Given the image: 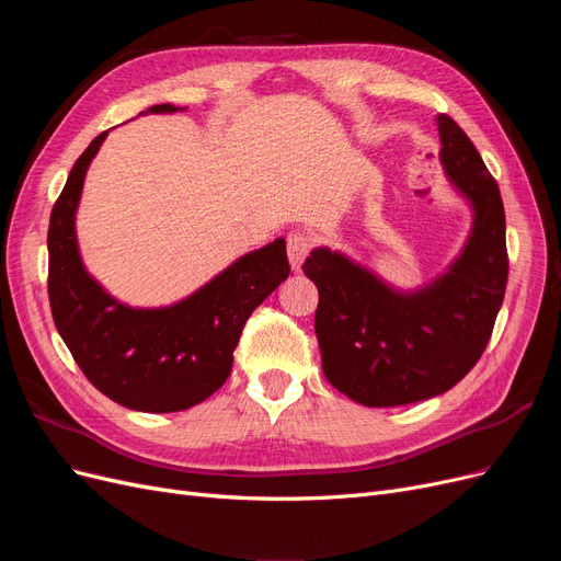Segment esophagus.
<instances>
[{
    "label": "esophagus",
    "instance_id": "esophagus-1",
    "mask_svg": "<svg viewBox=\"0 0 561 561\" xmlns=\"http://www.w3.org/2000/svg\"><path fill=\"white\" fill-rule=\"evenodd\" d=\"M311 248H313V241L309 233L297 231V233L287 236V257H290V264L295 271H299V266L304 264V260H307Z\"/></svg>",
    "mask_w": 561,
    "mask_h": 561
}]
</instances>
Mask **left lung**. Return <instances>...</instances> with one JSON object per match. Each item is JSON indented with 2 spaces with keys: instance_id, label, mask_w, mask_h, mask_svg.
<instances>
[{
  "instance_id": "1",
  "label": "left lung",
  "mask_w": 561,
  "mask_h": 561,
  "mask_svg": "<svg viewBox=\"0 0 561 561\" xmlns=\"http://www.w3.org/2000/svg\"><path fill=\"white\" fill-rule=\"evenodd\" d=\"M439 161L472 208L461 254L443 276L400 293L346 254L316 248V336L328 381L367 407L443 396L484 353L507 283L505 210L496 180L451 116L437 114Z\"/></svg>"
}]
</instances>
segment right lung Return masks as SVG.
<instances>
[{
  "label": "right lung",
  "mask_w": 561,
  "mask_h": 561,
  "mask_svg": "<svg viewBox=\"0 0 561 561\" xmlns=\"http://www.w3.org/2000/svg\"><path fill=\"white\" fill-rule=\"evenodd\" d=\"M154 105L147 114H171ZM107 130L77 159L48 222V301L54 322L87 379L128 410L182 412L227 381L250 313L290 274L285 241L243 254L173 307L133 309L83 268L75 215L83 178Z\"/></svg>",
  "instance_id": "obj_1"
}]
</instances>
